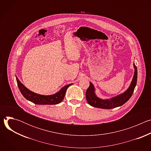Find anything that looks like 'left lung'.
I'll return each mask as SVG.
<instances>
[{
	"instance_id": "obj_1",
	"label": "left lung",
	"mask_w": 151,
	"mask_h": 151,
	"mask_svg": "<svg viewBox=\"0 0 151 151\" xmlns=\"http://www.w3.org/2000/svg\"><path fill=\"white\" fill-rule=\"evenodd\" d=\"M134 68L135 69L134 76L131 83V85L127 90L123 94H120L110 100H102L98 98L94 93V88L93 85L90 82V86L86 91V99L87 102L91 106L100 109H114L115 107L121 106L125 103L132 97L135 87L137 83V67L134 63Z\"/></svg>"
}]
</instances>
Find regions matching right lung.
Masks as SVG:
<instances>
[{"label":"right lung","instance_id":"obj_1","mask_svg":"<svg viewBox=\"0 0 151 151\" xmlns=\"http://www.w3.org/2000/svg\"><path fill=\"white\" fill-rule=\"evenodd\" d=\"M16 79L21 93L27 100L36 104H57L60 103L64 99L67 89L72 85L70 83L66 85L55 94L51 96H42L28 90L23 83H21L17 77H16Z\"/></svg>","mask_w":151,"mask_h":151}]
</instances>
